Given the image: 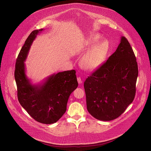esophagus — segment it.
<instances>
[{
	"mask_svg": "<svg viewBox=\"0 0 151 151\" xmlns=\"http://www.w3.org/2000/svg\"><path fill=\"white\" fill-rule=\"evenodd\" d=\"M77 80H78V83H79V84H81V83H82V80L81 79V78L80 77H78V78H77Z\"/></svg>",
	"mask_w": 151,
	"mask_h": 151,
	"instance_id": "esophagus-1",
	"label": "esophagus"
}]
</instances>
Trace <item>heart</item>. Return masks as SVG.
<instances>
[{
  "label": "heart",
  "instance_id": "b5f03b06",
  "mask_svg": "<svg viewBox=\"0 0 151 151\" xmlns=\"http://www.w3.org/2000/svg\"><path fill=\"white\" fill-rule=\"evenodd\" d=\"M100 37L99 34L90 36L87 40V48L91 47L98 42ZM109 47V43L105 39L97 42L82 57L81 62L82 67L87 70H93L97 68L105 60Z\"/></svg>",
  "mask_w": 151,
  "mask_h": 151
}]
</instances>
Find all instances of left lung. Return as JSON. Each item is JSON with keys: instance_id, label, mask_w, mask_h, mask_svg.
Instances as JSON below:
<instances>
[{"instance_id": "left-lung-1", "label": "left lung", "mask_w": 151, "mask_h": 151, "mask_svg": "<svg viewBox=\"0 0 151 151\" xmlns=\"http://www.w3.org/2000/svg\"><path fill=\"white\" fill-rule=\"evenodd\" d=\"M137 76L134 53L122 36L115 52L84 82L88 112L104 121L119 117L134 99Z\"/></svg>"}]
</instances>
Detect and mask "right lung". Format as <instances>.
I'll use <instances>...</instances> for the list:
<instances>
[{
    "mask_svg": "<svg viewBox=\"0 0 151 151\" xmlns=\"http://www.w3.org/2000/svg\"><path fill=\"white\" fill-rule=\"evenodd\" d=\"M43 30L33 31L27 38L16 61L14 76L20 104L36 121L51 124L66 112L69 97L78 83L75 70L53 74L40 84L30 83L26 75L24 61L33 40Z\"/></svg>",
    "mask_w": 151,
    "mask_h": 151,
    "instance_id": "1",
    "label": "right lung"
}]
</instances>
